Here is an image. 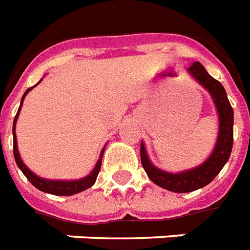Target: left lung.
<instances>
[{
  "label": "left lung",
  "instance_id": "left-lung-1",
  "mask_svg": "<svg viewBox=\"0 0 250 250\" xmlns=\"http://www.w3.org/2000/svg\"><path fill=\"white\" fill-rule=\"evenodd\" d=\"M188 71L198 83L209 90L219 114V132L213 153L201 166L180 174H170L153 166L146 156L143 143L140 148L141 165L149 179L157 186L176 193L192 192L213 182V179L221 172L226 162L229 161L233 144V110L223 85L217 79L211 78L200 62H194L188 68Z\"/></svg>",
  "mask_w": 250,
  "mask_h": 250
}]
</instances>
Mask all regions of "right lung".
Masks as SVG:
<instances>
[{
    "label": "right lung",
    "mask_w": 250,
    "mask_h": 250,
    "mask_svg": "<svg viewBox=\"0 0 250 250\" xmlns=\"http://www.w3.org/2000/svg\"><path fill=\"white\" fill-rule=\"evenodd\" d=\"M33 86L28 88L25 90V93L23 94L21 101V106L18 109V113L14 118V123H13V136H14V158H15V162H17L18 167L21 168V172L25 175V178L28 179L32 186H35L37 189L42 190V192H46V193L50 194H56V196H71V194L79 193L82 190L88 189L89 187H92L97 179V175L100 172V168H101V161H102V154H104V150L102 149L101 154H100V160H98L97 165L93 168V171L90 172L88 176H85L84 179H79V180H72V182H60V180H46V179H42L40 176H36L33 174L32 171L28 170V167L25 166L21 160V156H19V152H18V146H17V136H15V122L18 119V115H19V111H21V104H23V100H24L25 94L28 93L29 90L32 89Z\"/></svg>",
    "instance_id": "1"
}]
</instances>
